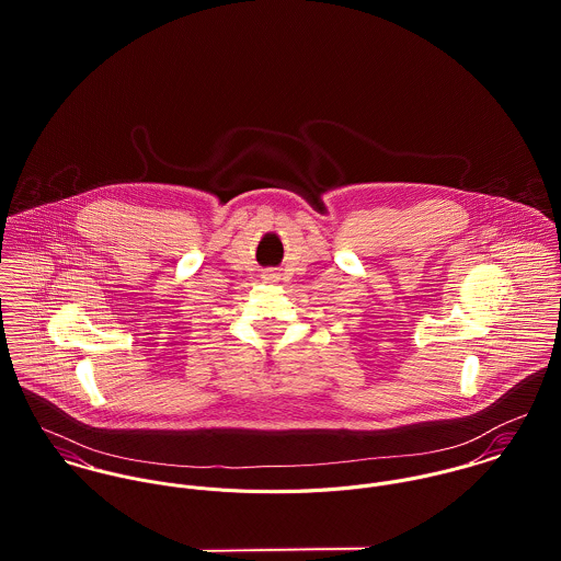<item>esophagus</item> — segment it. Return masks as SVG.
<instances>
[{
	"instance_id": "34e87169",
	"label": "esophagus",
	"mask_w": 561,
	"mask_h": 561,
	"mask_svg": "<svg viewBox=\"0 0 561 561\" xmlns=\"http://www.w3.org/2000/svg\"><path fill=\"white\" fill-rule=\"evenodd\" d=\"M263 278H265V280H276L278 274H276L274 270H265V272H263Z\"/></svg>"
}]
</instances>
